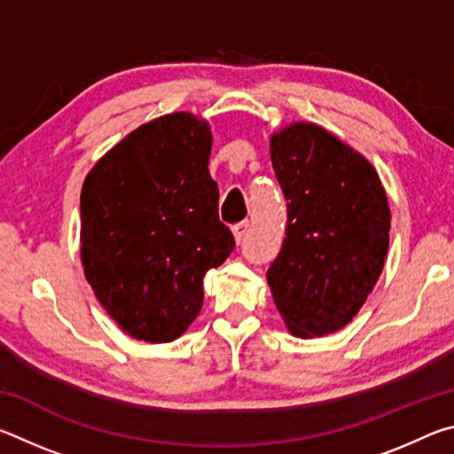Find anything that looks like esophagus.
<instances>
[{
    "label": "esophagus",
    "mask_w": 454,
    "mask_h": 454,
    "mask_svg": "<svg viewBox=\"0 0 454 454\" xmlns=\"http://www.w3.org/2000/svg\"><path fill=\"white\" fill-rule=\"evenodd\" d=\"M248 220H244V222H240V224H236V226H232V232H234V238H236V242H242L244 240V236H246V232H248Z\"/></svg>",
    "instance_id": "esophagus-1"
}]
</instances>
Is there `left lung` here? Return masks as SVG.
Segmentation results:
<instances>
[{
	"instance_id": "left-lung-1",
	"label": "left lung",
	"mask_w": 454,
	"mask_h": 454,
	"mask_svg": "<svg viewBox=\"0 0 454 454\" xmlns=\"http://www.w3.org/2000/svg\"><path fill=\"white\" fill-rule=\"evenodd\" d=\"M270 158L288 200L286 238L266 272L274 304L294 336L336 333L382 272L387 192L364 156L310 121L272 134Z\"/></svg>"
}]
</instances>
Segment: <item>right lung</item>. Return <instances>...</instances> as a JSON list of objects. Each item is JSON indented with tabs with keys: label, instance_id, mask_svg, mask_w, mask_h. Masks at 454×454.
<instances>
[{
	"label": "right lung",
	"instance_id": "right-lung-1",
	"mask_svg": "<svg viewBox=\"0 0 454 454\" xmlns=\"http://www.w3.org/2000/svg\"><path fill=\"white\" fill-rule=\"evenodd\" d=\"M208 121L188 112L134 129L80 196V254L99 304L137 340L172 342L202 309V278L234 250L208 172Z\"/></svg>",
	"mask_w": 454,
	"mask_h": 454
}]
</instances>
